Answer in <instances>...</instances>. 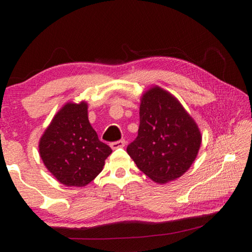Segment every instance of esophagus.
Returning a JSON list of instances; mask_svg holds the SVG:
<instances>
[{"label": "esophagus", "mask_w": 252, "mask_h": 252, "mask_svg": "<svg viewBox=\"0 0 252 252\" xmlns=\"http://www.w3.org/2000/svg\"><path fill=\"white\" fill-rule=\"evenodd\" d=\"M110 146L113 149V150H116V149H119V148H123L126 146V140H119V141L112 142Z\"/></svg>", "instance_id": "1"}]
</instances>
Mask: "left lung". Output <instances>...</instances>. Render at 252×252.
Segmentation results:
<instances>
[{
	"mask_svg": "<svg viewBox=\"0 0 252 252\" xmlns=\"http://www.w3.org/2000/svg\"><path fill=\"white\" fill-rule=\"evenodd\" d=\"M201 139L197 123L177 97L153 87L141 97L138 136L126 152L151 180L167 183L189 170Z\"/></svg>",
	"mask_w": 252,
	"mask_h": 252,
	"instance_id": "left-lung-1",
	"label": "left lung"
}]
</instances>
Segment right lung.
I'll return each instance as SVG.
<instances>
[{"label":"right lung","instance_id":"1","mask_svg":"<svg viewBox=\"0 0 252 252\" xmlns=\"http://www.w3.org/2000/svg\"><path fill=\"white\" fill-rule=\"evenodd\" d=\"M39 151L46 169L66 187L90 183L112 152L89 122L84 101L69 102L55 114L41 136Z\"/></svg>","mask_w":252,"mask_h":252}]
</instances>
